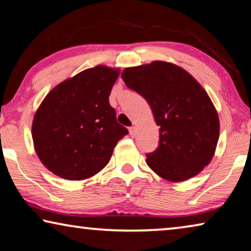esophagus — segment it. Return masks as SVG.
<instances>
[{
  "mask_svg": "<svg viewBox=\"0 0 251 251\" xmlns=\"http://www.w3.org/2000/svg\"><path fill=\"white\" fill-rule=\"evenodd\" d=\"M129 130V135L131 136V137H135V134H136V127L135 126H131L128 128Z\"/></svg>",
  "mask_w": 251,
  "mask_h": 251,
  "instance_id": "1",
  "label": "esophagus"
}]
</instances>
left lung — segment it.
I'll list each match as a JSON object with an SVG mask.
<instances>
[{
    "mask_svg": "<svg viewBox=\"0 0 251 251\" xmlns=\"http://www.w3.org/2000/svg\"><path fill=\"white\" fill-rule=\"evenodd\" d=\"M122 78L147 100L160 127L158 147L146 154L148 166L175 182L201 173L219 138L218 114L201 85L185 70L160 61L125 69Z\"/></svg>",
    "mask_w": 251,
    "mask_h": 251,
    "instance_id": "1",
    "label": "left lung"
}]
</instances>
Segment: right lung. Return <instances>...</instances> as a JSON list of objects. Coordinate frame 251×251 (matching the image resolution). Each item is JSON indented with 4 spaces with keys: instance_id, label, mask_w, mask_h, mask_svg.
Wrapping results in <instances>:
<instances>
[{
    "instance_id": "add662e5",
    "label": "right lung",
    "mask_w": 251,
    "mask_h": 251,
    "mask_svg": "<svg viewBox=\"0 0 251 251\" xmlns=\"http://www.w3.org/2000/svg\"><path fill=\"white\" fill-rule=\"evenodd\" d=\"M120 71L99 65L50 91L32 125L34 147L55 175L82 180L101 171L117 142L128 134L108 97Z\"/></svg>"
}]
</instances>
